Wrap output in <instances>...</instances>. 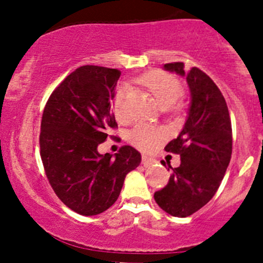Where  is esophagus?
<instances>
[{"mask_svg": "<svg viewBox=\"0 0 263 263\" xmlns=\"http://www.w3.org/2000/svg\"><path fill=\"white\" fill-rule=\"evenodd\" d=\"M141 163H142V165H144V166H148V165H151V164H154V163H155V159H153V158H148V156L144 155V156H142V160H141Z\"/></svg>", "mask_w": 263, "mask_h": 263, "instance_id": "1", "label": "esophagus"}]
</instances>
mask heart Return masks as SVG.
<instances>
[{"instance_id":"heart-1","label":"heart","mask_w":263,"mask_h":263,"mask_svg":"<svg viewBox=\"0 0 263 263\" xmlns=\"http://www.w3.org/2000/svg\"><path fill=\"white\" fill-rule=\"evenodd\" d=\"M137 81L147 87L148 91L155 97V99L163 108L173 105L183 95L181 81L176 76L165 71H150L140 76ZM127 94H128V86L126 84H122L117 87L115 97H113V112L119 121H124L127 118L126 109H124V99ZM164 137H165L164 129L150 126V124H137L128 135L131 144L144 151L154 150Z\"/></svg>"}]
</instances>
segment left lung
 <instances>
[{
    "mask_svg": "<svg viewBox=\"0 0 263 263\" xmlns=\"http://www.w3.org/2000/svg\"><path fill=\"white\" fill-rule=\"evenodd\" d=\"M164 68L185 76L191 107L184 127L165 151L181 155L169 182L154 193L156 203L172 216H190L206 205L219 188L232 158V122L227 102L216 84L200 68L184 72V63H165ZM165 165V161H161ZM169 171V169H168Z\"/></svg>",
    "mask_w": 263,
    "mask_h": 263,
    "instance_id": "8db88e82",
    "label": "left lung"
}]
</instances>
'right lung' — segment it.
Here are the masks:
<instances>
[{
    "label": "right lung",
    "mask_w": 263,
    "mask_h": 263,
    "mask_svg": "<svg viewBox=\"0 0 263 263\" xmlns=\"http://www.w3.org/2000/svg\"><path fill=\"white\" fill-rule=\"evenodd\" d=\"M119 76L117 68H76L50 94L42 116L39 146L49 184L67 208L85 216L108 210L127 174L141 163L128 145L115 158L98 153L117 127L112 102Z\"/></svg>",
    "instance_id": "right-lung-1"
}]
</instances>
